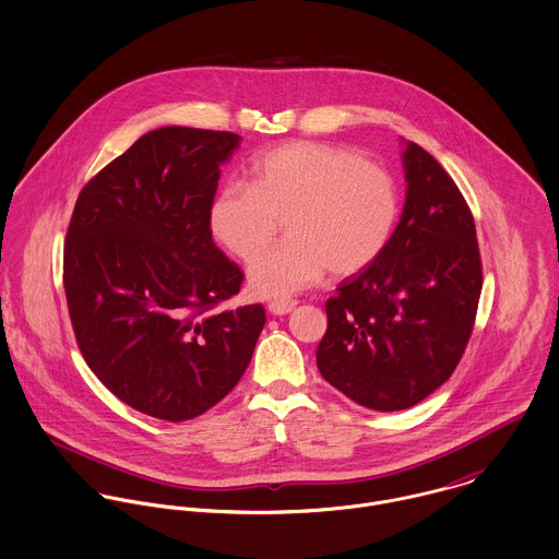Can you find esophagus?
Masks as SVG:
<instances>
[{
    "instance_id": "obj_1",
    "label": "esophagus",
    "mask_w": 559,
    "mask_h": 559,
    "mask_svg": "<svg viewBox=\"0 0 559 559\" xmlns=\"http://www.w3.org/2000/svg\"><path fill=\"white\" fill-rule=\"evenodd\" d=\"M297 308V301L295 299H275L269 304V312L275 314V317H282V314H288Z\"/></svg>"
}]
</instances>
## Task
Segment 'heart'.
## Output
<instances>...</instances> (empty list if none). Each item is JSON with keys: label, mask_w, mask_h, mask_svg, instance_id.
<instances>
[{"label": "heart", "mask_w": 559, "mask_h": 559, "mask_svg": "<svg viewBox=\"0 0 559 559\" xmlns=\"http://www.w3.org/2000/svg\"><path fill=\"white\" fill-rule=\"evenodd\" d=\"M251 182L230 180L211 202L209 224L233 255L253 260L280 235L286 242L249 266L258 295L282 297L372 266L396 230L399 182L361 153L329 142H288L251 163Z\"/></svg>", "instance_id": "1"}]
</instances>
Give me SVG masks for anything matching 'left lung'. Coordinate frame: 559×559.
Listing matches in <instances>:
<instances>
[{
  "instance_id": "1",
  "label": "left lung",
  "mask_w": 559,
  "mask_h": 559,
  "mask_svg": "<svg viewBox=\"0 0 559 559\" xmlns=\"http://www.w3.org/2000/svg\"><path fill=\"white\" fill-rule=\"evenodd\" d=\"M406 202L381 258L324 306L317 350L324 381L374 411L430 396L472 337L481 258L472 209L452 176L415 142L404 151Z\"/></svg>"
}]
</instances>
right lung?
<instances>
[{
	"instance_id": "add662e5",
	"label": "right lung",
	"mask_w": 559,
	"mask_h": 559,
	"mask_svg": "<svg viewBox=\"0 0 559 559\" xmlns=\"http://www.w3.org/2000/svg\"><path fill=\"white\" fill-rule=\"evenodd\" d=\"M230 131L163 127L81 189L67 230L64 293L81 355L140 413L185 421L239 383L264 326L230 308L245 280L209 224Z\"/></svg>"
}]
</instances>
